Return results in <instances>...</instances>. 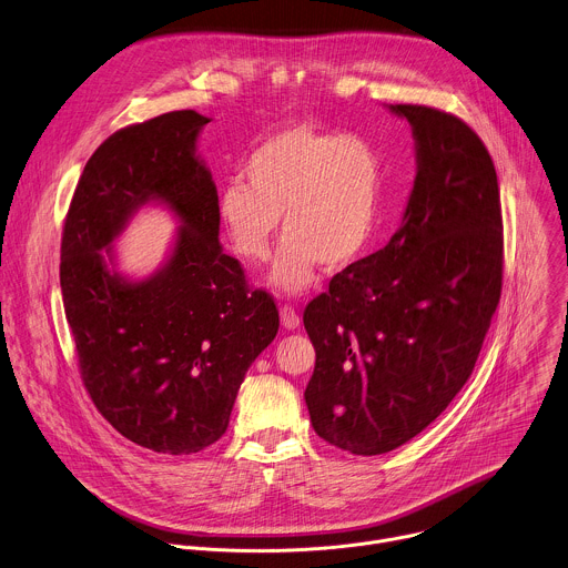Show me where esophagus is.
<instances>
[{
	"instance_id": "obj_1",
	"label": "esophagus",
	"mask_w": 568,
	"mask_h": 568,
	"mask_svg": "<svg viewBox=\"0 0 568 568\" xmlns=\"http://www.w3.org/2000/svg\"><path fill=\"white\" fill-rule=\"evenodd\" d=\"M281 323H283L285 329H296L301 325V318H298V314L292 305L281 307Z\"/></svg>"
}]
</instances>
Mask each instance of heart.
Listing matches in <instances>:
<instances>
[{"label": "heart", "mask_w": 568, "mask_h": 568, "mask_svg": "<svg viewBox=\"0 0 568 568\" xmlns=\"http://www.w3.org/2000/svg\"><path fill=\"white\" fill-rule=\"evenodd\" d=\"M243 175L221 186L219 221L232 250L261 263L283 216L285 241L270 281L285 294L310 290L321 263L354 265L382 232L384 162L361 135L283 126L247 155Z\"/></svg>", "instance_id": "b5f03b06"}]
</instances>
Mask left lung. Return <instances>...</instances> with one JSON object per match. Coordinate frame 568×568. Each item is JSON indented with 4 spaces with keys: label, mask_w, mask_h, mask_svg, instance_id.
Returning a JSON list of instances; mask_svg holds the SVG:
<instances>
[{
    "label": "left lung",
    "mask_w": 568,
    "mask_h": 568,
    "mask_svg": "<svg viewBox=\"0 0 568 568\" xmlns=\"http://www.w3.org/2000/svg\"><path fill=\"white\" fill-rule=\"evenodd\" d=\"M390 111L410 122L417 151L402 225L303 314L316 349L305 388L312 426L363 457L417 437L464 388L504 272L499 184L479 135L433 106Z\"/></svg>",
    "instance_id": "obj_1"
}]
</instances>
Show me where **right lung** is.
I'll list each match as a JSON object with an SVG mask.
<instances>
[{"mask_svg":"<svg viewBox=\"0 0 568 568\" xmlns=\"http://www.w3.org/2000/svg\"><path fill=\"white\" fill-rule=\"evenodd\" d=\"M207 122L186 109L109 135L62 232L60 285L82 384L122 437L162 455H192L225 435L245 372L278 332L274 298L250 290L221 247L219 192L196 153ZM149 202L181 227L165 265L131 282L114 270L112 241Z\"/></svg>","mask_w":568,"mask_h":568,"instance_id":"obj_1","label":"right lung"}]
</instances>
